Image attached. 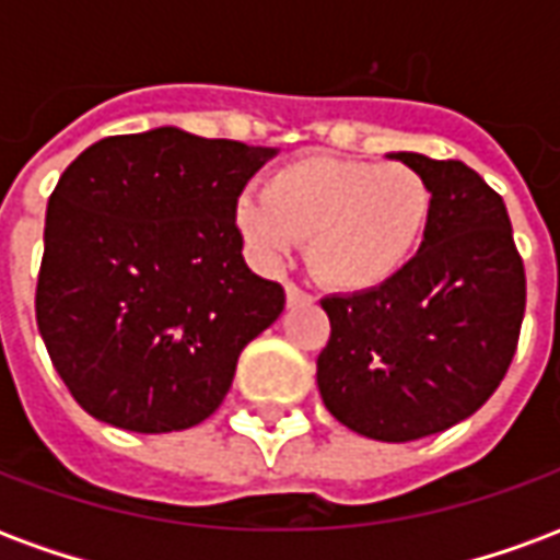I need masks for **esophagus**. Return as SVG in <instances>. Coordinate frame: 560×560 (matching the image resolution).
Listing matches in <instances>:
<instances>
[{
    "mask_svg": "<svg viewBox=\"0 0 560 560\" xmlns=\"http://www.w3.org/2000/svg\"><path fill=\"white\" fill-rule=\"evenodd\" d=\"M284 296H288V305H303L312 303V293H305L303 288H296V284H284Z\"/></svg>",
    "mask_w": 560,
    "mask_h": 560,
    "instance_id": "1",
    "label": "esophagus"
}]
</instances>
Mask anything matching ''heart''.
I'll return each instance as SVG.
<instances>
[{"label": "heart", "mask_w": 560, "mask_h": 560, "mask_svg": "<svg viewBox=\"0 0 560 560\" xmlns=\"http://www.w3.org/2000/svg\"><path fill=\"white\" fill-rule=\"evenodd\" d=\"M432 219V185L408 164L305 155L243 195L233 221L252 255L276 264L305 240L317 279L336 291H375L417 255Z\"/></svg>", "instance_id": "b5f03b06"}]
</instances>
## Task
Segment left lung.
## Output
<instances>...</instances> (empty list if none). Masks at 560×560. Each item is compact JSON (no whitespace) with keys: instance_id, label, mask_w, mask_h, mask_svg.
I'll use <instances>...</instances> for the list:
<instances>
[{"instance_id":"8db88e82","label":"left lung","mask_w":560,"mask_h":560,"mask_svg":"<svg viewBox=\"0 0 560 560\" xmlns=\"http://www.w3.org/2000/svg\"><path fill=\"white\" fill-rule=\"evenodd\" d=\"M432 185L420 252L375 291L332 293L317 389L351 432L405 444L482 408L525 317V267L501 195L462 161L389 152Z\"/></svg>"}]
</instances>
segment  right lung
Masks as SVG:
<instances>
[{"label": "right lung", "instance_id": "obj_1", "mask_svg": "<svg viewBox=\"0 0 560 560\" xmlns=\"http://www.w3.org/2000/svg\"><path fill=\"white\" fill-rule=\"evenodd\" d=\"M276 152L161 126L98 140L59 176L35 317L95 420L179 432L228 396L243 348L284 308L281 284L245 264L233 221Z\"/></svg>", "mask_w": 560, "mask_h": 560}]
</instances>
